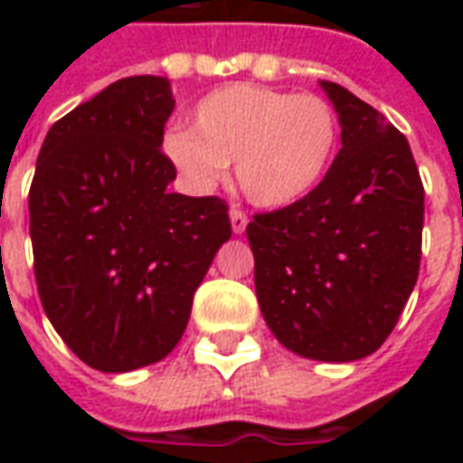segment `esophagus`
Masks as SVG:
<instances>
[{
	"mask_svg": "<svg viewBox=\"0 0 463 463\" xmlns=\"http://www.w3.org/2000/svg\"><path fill=\"white\" fill-rule=\"evenodd\" d=\"M231 225H232V232H238V235H241V232L248 228V213L242 211V208H238V205H232Z\"/></svg>",
	"mask_w": 463,
	"mask_h": 463,
	"instance_id": "obj_1",
	"label": "esophagus"
}]
</instances>
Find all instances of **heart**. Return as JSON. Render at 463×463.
I'll use <instances>...</instances> for the list:
<instances>
[{"instance_id": "obj_1", "label": "heart", "mask_w": 463, "mask_h": 463, "mask_svg": "<svg viewBox=\"0 0 463 463\" xmlns=\"http://www.w3.org/2000/svg\"><path fill=\"white\" fill-rule=\"evenodd\" d=\"M337 116L327 101L270 86L231 84L198 101L193 131L171 128L163 148L195 185L221 181L235 163L245 198L285 208L312 193L330 171Z\"/></svg>"}]
</instances>
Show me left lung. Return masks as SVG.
<instances>
[{
    "label": "left lung",
    "instance_id": "left-lung-1",
    "mask_svg": "<svg viewBox=\"0 0 463 463\" xmlns=\"http://www.w3.org/2000/svg\"><path fill=\"white\" fill-rule=\"evenodd\" d=\"M342 148L320 185L255 213V292L272 335L295 354L352 362L377 352L417 285L424 185L404 133L377 109L322 81Z\"/></svg>",
    "mask_w": 463,
    "mask_h": 463
}]
</instances>
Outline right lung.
Wrapping results in <instances>:
<instances>
[{"mask_svg":"<svg viewBox=\"0 0 463 463\" xmlns=\"http://www.w3.org/2000/svg\"><path fill=\"white\" fill-rule=\"evenodd\" d=\"M163 76H128L49 128L29 188L34 275L49 322L101 372L163 359L231 238L228 203L168 191Z\"/></svg>","mask_w":463,"mask_h":463,"instance_id":"right-lung-1","label":"right lung"}]
</instances>
